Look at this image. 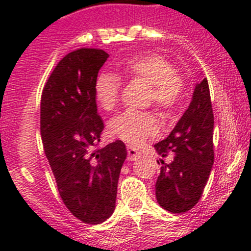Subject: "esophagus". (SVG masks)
<instances>
[{
    "instance_id": "esophagus-1",
    "label": "esophagus",
    "mask_w": 251,
    "mask_h": 251,
    "mask_svg": "<svg viewBox=\"0 0 251 251\" xmlns=\"http://www.w3.org/2000/svg\"><path fill=\"white\" fill-rule=\"evenodd\" d=\"M127 152H128V159H129V161H136L137 158H139V157H141V153H139V151L136 150L134 147H132V146H128Z\"/></svg>"
}]
</instances>
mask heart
Masks as SVG:
<instances>
[{"instance_id":"1","label":"heart","mask_w":251,"mask_h":251,"mask_svg":"<svg viewBox=\"0 0 251 251\" xmlns=\"http://www.w3.org/2000/svg\"><path fill=\"white\" fill-rule=\"evenodd\" d=\"M119 73L130 80L150 85L148 103H153L165 115L179 105L185 94V81L166 57L156 54L138 55L119 65ZM118 77L103 73L94 84L95 100L104 110H112L119 99ZM110 132L129 145H141L147 137L156 134L158 122L152 113L126 110L110 121Z\"/></svg>"}]
</instances>
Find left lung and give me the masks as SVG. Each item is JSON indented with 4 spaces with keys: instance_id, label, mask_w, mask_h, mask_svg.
Here are the masks:
<instances>
[{
    "instance_id": "obj_1",
    "label": "left lung",
    "mask_w": 251,
    "mask_h": 251,
    "mask_svg": "<svg viewBox=\"0 0 251 251\" xmlns=\"http://www.w3.org/2000/svg\"><path fill=\"white\" fill-rule=\"evenodd\" d=\"M212 136L214 113L207 79L203 77L170 136L154 145L161 156L157 161L161 172L156 197L165 210L182 214L199 202L214 165Z\"/></svg>"
}]
</instances>
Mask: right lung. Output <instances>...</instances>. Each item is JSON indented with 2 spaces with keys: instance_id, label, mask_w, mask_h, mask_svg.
I'll return each instance as SVG.
<instances>
[{
  "instance_id": "right-lung-1",
  "label": "right lung",
  "mask_w": 251,
  "mask_h": 251,
  "mask_svg": "<svg viewBox=\"0 0 251 251\" xmlns=\"http://www.w3.org/2000/svg\"><path fill=\"white\" fill-rule=\"evenodd\" d=\"M108 56L104 50L88 48L65 55L44 86L40 106L44 151L60 197L76 219L92 225L104 223L114 211L127 157L122 141L92 150L104 129L94 84Z\"/></svg>"
}]
</instances>
